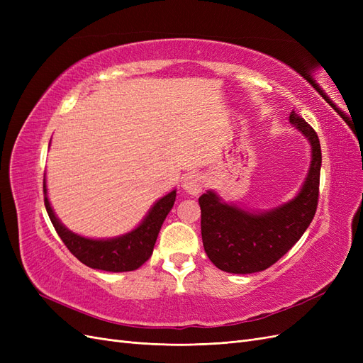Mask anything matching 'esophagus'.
<instances>
[{
	"label": "esophagus",
	"instance_id": "34e87169",
	"mask_svg": "<svg viewBox=\"0 0 363 363\" xmlns=\"http://www.w3.org/2000/svg\"><path fill=\"white\" fill-rule=\"evenodd\" d=\"M203 184H204V177L199 172H189L184 175L183 179V189L191 194V195H196L201 189H203Z\"/></svg>",
	"mask_w": 363,
	"mask_h": 363
}]
</instances>
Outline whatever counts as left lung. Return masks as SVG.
<instances>
[{
  "label": "left lung",
  "instance_id": "8db88e82",
  "mask_svg": "<svg viewBox=\"0 0 363 363\" xmlns=\"http://www.w3.org/2000/svg\"><path fill=\"white\" fill-rule=\"evenodd\" d=\"M289 123L311 145L309 171L292 200L255 212L224 201L215 191H207L199 199L204 251L221 271L252 274L269 268L298 242L312 223L320 194V139L295 112H291Z\"/></svg>",
  "mask_w": 363,
  "mask_h": 363
}]
</instances>
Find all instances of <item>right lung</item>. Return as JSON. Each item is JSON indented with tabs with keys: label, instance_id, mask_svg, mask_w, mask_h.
<instances>
[{
	"label": "right lung",
	"instance_id": "add662e5",
	"mask_svg": "<svg viewBox=\"0 0 363 363\" xmlns=\"http://www.w3.org/2000/svg\"><path fill=\"white\" fill-rule=\"evenodd\" d=\"M175 192V189L171 191L152 204L145 218L131 232L115 238L92 239L77 235L62 224L52 211L48 200L47 179H43L47 212L63 244L86 267L108 272L135 271L151 257L162 224L174 206L177 195Z\"/></svg>",
	"mask_w": 363,
	"mask_h": 363
}]
</instances>
